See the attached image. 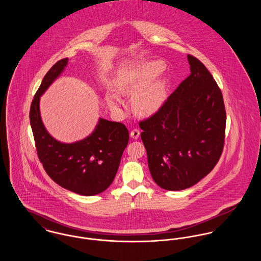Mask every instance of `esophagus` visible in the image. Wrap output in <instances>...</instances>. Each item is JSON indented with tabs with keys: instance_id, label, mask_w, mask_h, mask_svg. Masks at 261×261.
I'll list each match as a JSON object with an SVG mask.
<instances>
[{
	"instance_id": "esophagus-1",
	"label": "esophagus",
	"mask_w": 261,
	"mask_h": 261,
	"mask_svg": "<svg viewBox=\"0 0 261 261\" xmlns=\"http://www.w3.org/2000/svg\"><path fill=\"white\" fill-rule=\"evenodd\" d=\"M130 137L133 138V139H135V140H138L139 138H140V135H141V132H140V129H138V128H134L133 130H130Z\"/></svg>"
}]
</instances>
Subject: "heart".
Returning <instances> with one entry per match:
<instances>
[{
    "label": "heart",
    "mask_w": 261,
    "mask_h": 261,
    "mask_svg": "<svg viewBox=\"0 0 261 261\" xmlns=\"http://www.w3.org/2000/svg\"><path fill=\"white\" fill-rule=\"evenodd\" d=\"M163 69V65L159 62H153L147 65L139 71L130 80L119 83L116 87L118 93L122 95L136 93L149 84ZM166 98L165 84L162 81H156L139 92L134 101V108L137 112L144 115H149L156 112L163 105ZM107 102L112 109H118L122 106L120 98L112 93L107 96Z\"/></svg>",
    "instance_id": "1"
}]
</instances>
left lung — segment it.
<instances>
[{"label": "left lung", "instance_id": "1", "mask_svg": "<svg viewBox=\"0 0 261 261\" xmlns=\"http://www.w3.org/2000/svg\"><path fill=\"white\" fill-rule=\"evenodd\" d=\"M191 74L159 111L140 121L149 172L165 190L197 184L218 163L223 151L226 112L212 74L188 55Z\"/></svg>", "mask_w": 261, "mask_h": 261}]
</instances>
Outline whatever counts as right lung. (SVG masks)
I'll use <instances>...</instances> for the list:
<instances>
[{
    "label": "right lung",
    "instance_id": "obj_1",
    "mask_svg": "<svg viewBox=\"0 0 261 261\" xmlns=\"http://www.w3.org/2000/svg\"><path fill=\"white\" fill-rule=\"evenodd\" d=\"M67 63L68 58L59 60L44 76L31 103L30 123L38 158L47 175L64 189L93 196L111 186L129 135L123 123L103 118H99L90 136L72 144L60 143L48 134L40 115V96Z\"/></svg>",
    "mask_w": 261,
    "mask_h": 261
}]
</instances>
